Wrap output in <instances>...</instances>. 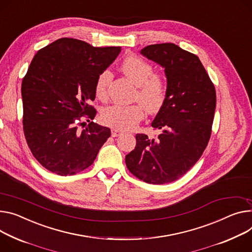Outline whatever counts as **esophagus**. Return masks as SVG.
Returning a JSON list of instances; mask_svg holds the SVG:
<instances>
[{
	"mask_svg": "<svg viewBox=\"0 0 252 252\" xmlns=\"http://www.w3.org/2000/svg\"><path fill=\"white\" fill-rule=\"evenodd\" d=\"M111 133H112L113 137H118V136H120V135L123 134V132L121 130H118V129H112Z\"/></svg>",
	"mask_w": 252,
	"mask_h": 252,
	"instance_id": "obj_1",
	"label": "esophagus"
}]
</instances>
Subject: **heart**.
<instances>
[{"instance_id": "obj_1", "label": "heart", "mask_w": 252, "mask_h": 252, "mask_svg": "<svg viewBox=\"0 0 252 252\" xmlns=\"http://www.w3.org/2000/svg\"><path fill=\"white\" fill-rule=\"evenodd\" d=\"M121 69L137 86L134 100L141 103L148 113L158 112L166 98L167 86L164 76L159 72H154L151 63L136 55L127 56L121 63ZM112 79L113 74L108 69L102 71L96 77L94 91L98 98L102 100L107 98ZM141 105L134 104L107 107L102 112V120L106 125L115 129H132L144 118V109Z\"/></svg>"}]
</instances>
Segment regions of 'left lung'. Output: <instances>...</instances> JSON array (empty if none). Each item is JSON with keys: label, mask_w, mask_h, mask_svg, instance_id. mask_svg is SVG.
<instances>
[{"label": "left lung", "mask_w": 252, "mask_h": 252, "mask_svg": "<svg viewBox=\"0 0 252 252\" xmlns=\"http://www.w3.org/2000/svg\"><path fill=\"white\" fill-rule=\"evenodd\" d=\"M140 53L164 68L167 92L151 123L160 134H136L125 162L139 180L162 185L182 178L202 157L211 137L216 91L196 54L173 43L148 45Z\"/></svg>", "instance_id": "8db88e82"}]
</instances>
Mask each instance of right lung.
<instances>
[{
  "instance_id": "obj_1",
  "label": "right lung",
  "mask_w": 252,
  "mask_h": 252,
  "mask_svg": "<svg viewBox=\"0 0 252 252\" xmlns=\"http://www.w3.org/2000/svg\"><path fill=\"white\" fill-rule=\"evenodd\" d=\"M121 47H94L61 38L38 51L22 81L23 130L27 144L43 167L72 176L93 164L111 130L92 120L96 111L98 75L116 60ZM85 119L89 122L85 126Z\"/></svg>"
}]
</instances>
